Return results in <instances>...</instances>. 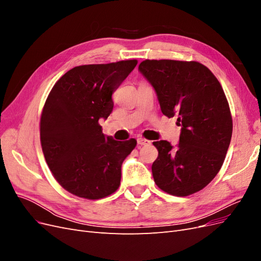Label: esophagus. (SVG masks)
<instances>
[{"mask_svg":"<svg viewBox=\"0 0 261 261\" xmlns=\"http://www.w3.org/2000/svg\"><path fill=\"white\" fill-rule=\"evenodd\" d=\"M137 144L140 145V146H145V145H149L150 141L147 140V139H145V138L139 137V138H137Z\"/></svg>","mask_w":261,"mask_h":261,"instance_id":"34e87169","label":"esophagus"}]
</instances>
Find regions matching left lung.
<instances>
[{"instance_id": "left-lung-1", "label": "left lung", "mask_w": 261, "mask_h": 261, "mask_svg": "<svg viewBox=\"0 0 261 261\" xmlns=\"http://www.w3.org/2000/svg\"><path fill=\"white\" fill-rule=\"evenodd\" d=\"M138 70L152 86L161 111L177 117L179 143L154 141L159 155L152 175L174 196L199 192L222 167L232 137V116L224 91L211 70L198 62L146 60Z\"/></svg>"}]
</instances>
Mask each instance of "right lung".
<instances>
[{
    "label": "right lung",
    "instance_id": "right-lung-1",
    "mask_svg": "<svg viewBox=\"0 0 261 261\" xmlns=\"http://www.w3.org/2000/svg\"><path fill=\"white\" fill-rule=\"evenodd\" d=\"M136 65L76 66L53 86L41 115V146L53 176L70 194L100 199L120 186L122 163L137 141L105 135L99 120L111 114L112 93Z\"/></svg>",
    "mask_w": 261,
    "mask_h": 261
}]
</instances>
